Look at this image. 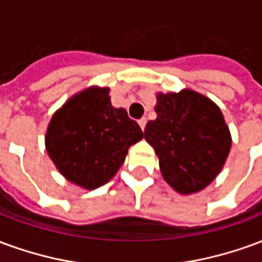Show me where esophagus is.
I'll use <instances>...</instances> for the list:
<instances>
[{"mask_svg": "<svg viewBox=\"0 0 262 262\" xmlns=\"http://www.w3.org/2000/svg\"><path fill=\"white\" fill-rule=\"evenodd\" d=\"M146 123H147V119L146 118H142V119H139V126H140V129L144 130V127H146Z\"/></svg>", "mask_w": 262, "mask_h": 262, "instance_id": "1", "label": "esophagus"}]
</instances>
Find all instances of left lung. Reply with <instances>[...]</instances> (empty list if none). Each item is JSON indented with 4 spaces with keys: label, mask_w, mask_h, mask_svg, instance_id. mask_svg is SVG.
<instances>
[{
    "label": "left lung",
    "mask_w": 262,
    "mask_h": 262,
    "mask_svg": "<svg viewBox=\"0 0 262 262\" xmlns=\"http://www.w3.org/2000/svg\"><path fill=\"white\" fill-rule=\"evenodd\" d=\"M157 119L144 139L159 157L161 176L182 195L202 191L217 177L230 153L231 136L219 106L199 92L157 94Z\"/></svg>",
    "instance_id": "1"
}]
</instances>
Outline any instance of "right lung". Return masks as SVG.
<instances>
[{"label":"right lung","mask_w":262,"mask_h":262,"mask_svg":"<svg viewBox=\"0 0 262 262\" xmlns=\"http://www.w3.org/2000/svg\"><path fill=\"white\" fill-rule=\"evenodd\" d=\"M143 132L123 108L111 103L109 88L90 86L56 111L46 132L49 157L66 180L95 189L114 178Z\"/></svg>","instance_id":"add662e5"}]
</instances>
